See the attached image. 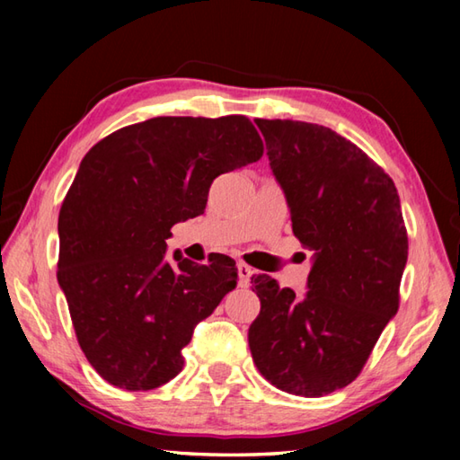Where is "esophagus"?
I'll return each instance as SVG.
<instances>
[{
    "label": "esophagus",
    "mask_w": 460,
    "mask_h": 460,
    "mask_svg": "<svg viewBox=\"0 0 460 460\" xmlns=\"http://www.w3.org/2000/svg\"><path fill=\"white\" fill-rule=\"evenodd\" d=\"M237 274H239V286L247 288L249 279L253 276V270L247 266V263H237Z\"/></svg>",
    "instance_id": "obj_1"
}]
</instances>
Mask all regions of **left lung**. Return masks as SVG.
I'll use <instances>...</instances> for the list:
<instances>
[{
    "label": "left lung",
    "mask_w": 460,
    "mask_h": 460,
    "mask_svg": "<svg viewBox=\"0 0 460 460\" xmlns=\"http://www.w3.org/2000/svg\"><path fill=\"white\" fill-rule=\"evenodd\" d=\"M270 168L313 252L308 290L253 276L261 310L249 326L253 363L282 392L321 398L351 384L398 313L408 235L394 181L337 131L255 119Z\"/></svg>",
    "instance_id": "left-lung-1"
}]
</instances>
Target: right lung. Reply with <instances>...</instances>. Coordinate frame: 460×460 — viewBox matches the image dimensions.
<instances>
[{
    "label": "right lung",
    "mask_w": 460,
    "mask_h": 460,
    "mask_svg": "<svg viewBox=\"0 0 460 460\" xmlns=\"http://www.w3.org/2000/svg\"><path fill=\"white\" fill-rule=\"evenodd\" d=\"M245 115L154 118L84 155L58 215V284L84 357L128 392L164 385L200 321L237 286L231 258L199 266L174 252L172 225L205 213L219 174L258 162Z\"/></svg>",
    "instance_id": "obj_1"
}]
</instances>
